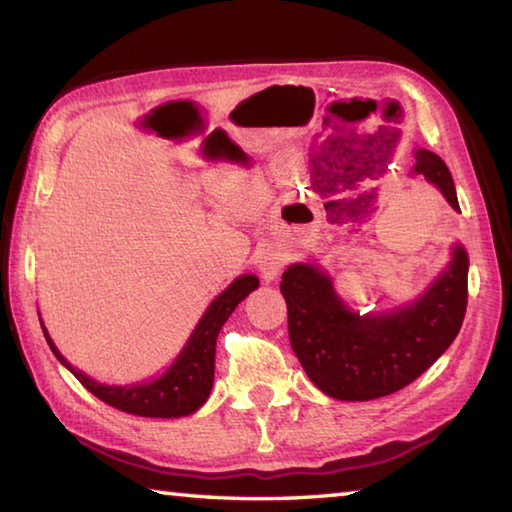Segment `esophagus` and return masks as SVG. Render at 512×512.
I'll use <instances>...</instances> for the list:
<instances>
[{
    "mask_svg": "<svg viewBox=\"0 0 512 512\" xmlns=\"http://www.w3.org/2000/svg\"><path fill=\"white\" fill-rule=\"evenodd\" d=\"M284 262H286V257L280 253V250H266L262 259H259V271H262L264 280L266 282L275 280V277L280 275V271L284 268Z\"/></svg>",
    "mask_w": 512,
    "mask_h": 512,
    "instance_id": "34e87169",
    "label": "esophagus"
}]
</instances>
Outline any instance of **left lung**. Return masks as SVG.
<instances>
[{"label": "left lung", "instance_id": "1", "mask_svg": "<svg viewBox=\"0 0 512 512\" xmlns=\"http://www.w3.org/2000/svg\"><path fill=\"white\" fill-rule=\"evenodd\" d=\"M423 174L459 210L448 165L416 150ZM280 291L288 309V338L315 385L340 401H371L410 385L452 345L466 318L468 255L452 248V262L412 306L385 315H358L333 293L329 277L311 264H293Z\"/></svg>", "mask_w": 512, "mask_h": 512}]
</instances>
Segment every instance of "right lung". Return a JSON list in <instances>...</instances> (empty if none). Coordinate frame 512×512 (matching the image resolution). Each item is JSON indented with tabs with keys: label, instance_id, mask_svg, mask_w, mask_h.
Masks as SVG:
<instances>
[{
	"label": "right lung",
	"instance_id": "right-lung-1",
	"mask_svg": "<svg viewBox=\"0 0 512 512\" xmlns=\"http://www.w3.org/2000/svg\"><path fill=\"white\" fill-rule=\"evenodd\" d=\"M257 286L259 280L255 275L237 277V280L208 306V311L203 313L201 322L197 324V329H194L188 345H185L174 365L167 369L161 378L143 385L114 387L96 383V380H91L89 376L82 374V371L73 369L69 362L60 356V351L55 349L44 327L42 331L51 351L55 353V358L80 380L82 387H87L102 403L134 416H188L192 412H197L210 396L212 380H215V347L221 327H224V322L230 318V313L235 311V306L244 300L250 291H255Z\"/></svg>",
	"mask_w": 512,
	"mask_h": 512
}]
</instances>
